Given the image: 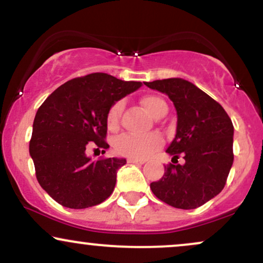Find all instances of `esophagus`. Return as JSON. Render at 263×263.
I'll return each instance as SVG.
<instances>
[{
  "mask_svg": "<svg viewBox=\"0 0 263 263\" xmlns=\"http://www.w3.org/2000/svg\"><path fill=\"white\" fill-rule=\"evenodd\" d=\"M127 162L132 163V164H143L144 163L143 159H137V158H128Z\"/></svg>",
  "mask_w": 263,
  "mask_h": 263,
  "instance_id": "1",
  "label": "esophagus"
}]
</instances>
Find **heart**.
Here are the masks:
<instances>
[{
    "label": "heart",
    "instance_id": "obj_1",
    "mask_svg": "<svg viewBox=\"0 0 263 263\" xmlns=\"http://www.w3.org/2000/svg\"><path fill=\"white\" fill-rule=\"evenodd\" d=\"M142 106L152 116L159 117L165 115L168 106L162 98L157 95H146L141 99ZM123 110V102L116 101L108 108L106 115V125L110 131H116L120 125V117ZM114 149L117 155L129 158H146L151 153L163 144L162 136L157 132L147 135L122 134L114 140Z\"/></svg>",
    "mask_w": 263,
    "mask_h": 263
}]
</instances>
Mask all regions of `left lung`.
<instances>
[{"instance_id":"8db88e82","label":"left lung","mask_w":263,"mask_h":263,"mask_svg":"<svg viewBox=\"0 0 263 263\" xmlns=\"http://www.w3.org/2000/svg\"><path fill=\"white\" fill-rule=\"evenodd\" d=\"M173 101L177 134L167 153L173 157L164 174L151 183L159 200L178 209H195L224 189L234 162V126L218 101L180 78L144 83ZM183 155L186 163L177 164Z\"/></svg>"}]
</instances>
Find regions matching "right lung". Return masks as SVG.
<instances>
[{
    "label": "right lung",
    "mask_w": 263,
    "mask_h": 263,
    "mask_svg": "<svg viewBox=\"0 0 263 263\" xmlns=\"http://www.w3.org/2000/svg\"><path fill=\"white\" fill-rule=\"evenodd\" d=\"M142 86L105 73L60 85L38 108L29 155L38 183L57 203L70 209L95 206L112 194L123 158L91 161L90 147L107 149L106 115L116 101Z\"/></svg>",
    "instance_id": "1"
}]
</instances>
